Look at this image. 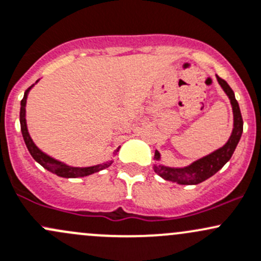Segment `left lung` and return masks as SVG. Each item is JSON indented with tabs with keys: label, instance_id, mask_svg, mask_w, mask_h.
<instances>
[{
	"label": "left lung",
	"instance_id": "left-lung-1",
	"mask_svg": "<svg viewBox=\"0 0 261 261\" xmlns=\"http://www.w3.org/2000/svg\"><path fill=\"white\" fill-rule=\"evenodd\" d=\"M216 79H218L219 84L223 87L224 91L226 92V95L229 96L230 102H231L232 106V112H234V128H232V134L230 136L229 141L221 149L216 150V151L210 153V155L195 161L190 166L181 167V169H172V167L155 165L153 170L163 179L181 184V185H196V184L202 182V181L213 176L214 174H216L231 159L232 153L237 149L238 142H239L241 138V134H243L244 122L243 117H241L239 103H238L237 98H235L234 91L231 90V87L227 85L226 81L219 77L218 75H216ZM159 159H160V153L156 150L153 160H159Z\"/></svg>",
	"mask_w": 261,
	"mask_h": 261
}]
</instances>
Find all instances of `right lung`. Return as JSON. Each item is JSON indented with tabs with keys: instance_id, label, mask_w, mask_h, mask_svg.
Instances as JSON below:
<instances>
[{
	"instance_id": "right-lung-1",
	"label": "right lung",
	"mask_w": 261,
	"mask_h": 261,
	"mask_svg": "<svg viewBox=\"0 0 261 261\" xmlns=\"http://www.w3.org/2000/svg\"><path fill=\"white\" fill-rule=\"evenodd\" d=\"M34 86V85H32ZM32 86H30L29 89L24 91L23 98L21 100V110H20V123H21V133L22 136H23L24 140V144H26L27 149H29L30 153H31L32 158L37 161L40 165H42L45 169H47L48 171L54 172V174L59 175L61 177H84L87 176V175H91L94 172L100 171V170L106 169L112 164V161H108L105 164H100V165H96V166H90V167H72V166H67L65 164L60 163V161L55 160V159L50 158L47 156L46 153H43L42 151L37 149L36 145L34 144L32 139L30 138L29 135V131H27V126H26V119H24V114H26V98H27V94H29L30 89ZM120 149V147H119ZM119 149H116L117 152Z\"/></svg>"
}]
</instances>
